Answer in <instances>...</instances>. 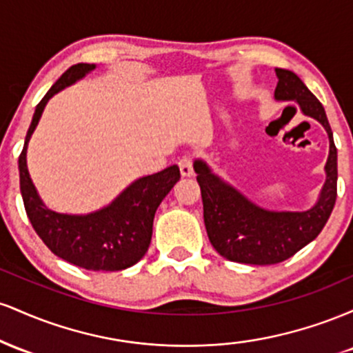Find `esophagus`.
I'll return each instance as SVG.
<instances>
[{"label": "esophagus", "instance_id": "1", "mask_svg": "<svg viewBox=\"0 0 353 353\" xmlns=\"http://www.w3.org/2000/svg\"><path fill=\"white\" fill-rule=\"evenodd\" d=\"M179 169H181L182 176H192V174H194L192 156H182L179 159Z\"/></svg>", "mask_w": 353, "mask_h": 353}]
</instances>
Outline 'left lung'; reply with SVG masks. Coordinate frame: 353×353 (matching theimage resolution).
I'll return each instance as SVG.
<instances>
[{
    "mask_svg": "<svg viewBox=\"0 0 353 353\" xmlns=\"http://www.w3.org/2000/svg\"><path fill=\"white\" fill-rule=\"evenodd\" d=\"M275 99L297 101L303 114L325 128L330 139L327 181L320 199L303 212H270L247 201L241 192L214 176L202 161L194 163L201 185L204 222L210 244L232 262L270 265L287 261L322 232L337 199V148L325 109L292 71L275 70Z\"/></svg>",
    "mask_w": 353,
    "mask_h": 353,
    "instance_id": "8db88e82",
    "label": "left lung"
}]
</instances>
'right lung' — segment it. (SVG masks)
Listing matches in <instances>:
<instances>
[{
	"mask_svg": "<svg viewBox=\"0 0 353 353\" xmlns=\"http://www.w3.org/2000/svg\"><path fill=\"white\" fill-rule=\"evenodd\" d=\"M94 64H74L64 71L36 106L19 154V189L28 219L48 249L70 264L86 270H123L144 257L152 237L154 214L179 181L177 165L141 177L108 208L88 216H68L48 209L39 199L26 168V149L50 98L94 70Z\"/></svg>",
	"mask_w": 353,
	"mask_h": 353,
	"instance_id": "obj_1",
	"label": "right lung"
}]
</instances>
